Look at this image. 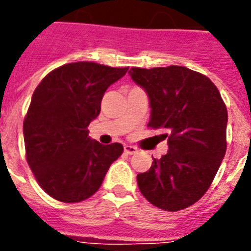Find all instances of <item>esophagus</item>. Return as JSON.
<instances>
[{"label": "esophagus", "mask_w": 251, "mask_h": 251, "mask_svg": "<svg viewBox=\"0 0 251 251\" xmlns=\"http://www.w3.org/2000/svg\"><path fill=\"white\" fill-rule=\"evenodd\" d=\"M124 151H125L126 155H133V153L137 152L138 149H137V147H134V146L125 145V147H124Z\"/></svg>", "instance_id": "obj_1"}]
</instances>
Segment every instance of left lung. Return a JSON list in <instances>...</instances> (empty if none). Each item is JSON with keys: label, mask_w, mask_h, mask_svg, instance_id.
Wrapping results in <instances>:
<instances>
[{"label": "left lung", "mask_w": 251, "mask_h": 251, "mask_svg": "<svg viewBox=\"0 0 251 251\" xmlns=\"http://www.w3.org/2000/svg\"><path fill=\"white\" fill-rule=\"evenodd\" d=\"M129 74L149 95V127L164 133L169 149L137 176L139 190L161 210L187 208L208 190L226 155V104L206 75L185 66L131 68Z\"/></svg>", "instance_id": "1"}]
</instances>
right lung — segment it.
Returning a JSON list of instances; mask_svg holds the SVG:
<instances>
[{
  "instance_id": "1",
  "label": "right lung",
  "mask_w": 251,
  "mask_h": 251,
  "mask_svg": "<svg viewBox=\"0 0 251 251\" xmlns=\"http://www.w3.org/2000/svg\"><path fill=\"white\" fill-rule=\"evenodd\" d=\"M129 68L73 62L50 72L33 92L23 122L25 159L41 189L65 203L82 202L101 186L121 143L88 137L106 88Z\"/></svg>"
}]
</instances>
